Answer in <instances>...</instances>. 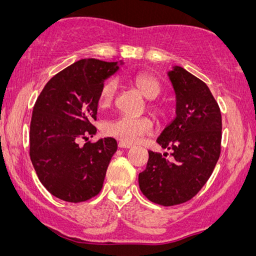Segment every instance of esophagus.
Returning a JSON list of instances; mask_svg holds the SVG:
<instances>
[{"instance_id":"esophagus-1","label":"esophagus","mask_w":256,"mask_h":256,"mask_svg":"<svg viewBox=\"0 0 256 256\" xmlns=\"http://www.w3.org/2000/svg\"><path fill=\"white\" fill-rule=\"evenodd\" d=\"M118 148H121V149H128V148H130V144H128V143H126V142H122V141H120L118 143Z\"/></svg>"}]
</instances>
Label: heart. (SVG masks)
Returning <instances> with one entry per match:
<instances>
[{
	"label": "heart",
	"mask_w": 256,
	"mask_h": 256,
	"mask_svg": "<svg viewBox=\"0 0 256 256\" xmlns=\"http://www.w3.org/2000/svg\"><path fill=\"white\" fill-rule=\"evenodd\" d=\"M132 85L136 90L142 94L146 99L155 100L160 96V80L152 74L146 72H138L132 78ZM118 82L115 79H110L106 82L101 87L99 102L100 106L106 107L113 102L118 94ZM150 110L154 113H160V108L156 104H149ZM102 132L104 135L110 138H118L126 143L138 142L142 136L148 135L152 132V124L148 118H130L127 115H121L114 120L106 121L104 124Z\"/></svg>",
	"instance_id": "heart-1"
}]
</instances>
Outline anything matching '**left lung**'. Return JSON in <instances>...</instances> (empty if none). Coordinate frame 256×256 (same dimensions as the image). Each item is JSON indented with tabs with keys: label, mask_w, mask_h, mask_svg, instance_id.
<instances>
[{
	"label": "left lung",
	"mask_w": 256,
	"mask_h": 256,
	"mask_svg": "<svg viewBox=\"0 0 256 256\" xmlns=\"http://www.w3.org/2000/svg\"><path fill=\"white\" fill-rule=\"evenodd\" d=\"M176 96V118L157 143L168 154L149 152L138 174L142 194L155 204L174 206L190 200L204 186L220 156L222 113L208 85L180 66L168 72Z\"/></svg>",
	"instance_id": "1"
}]
</instances>
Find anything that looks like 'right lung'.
Segmentation results:
<instances>
[{"mask_svg": "<svg viewBox=\"0 0 256 256\" xmlns=\"http://www.w3.org/2000/svg\"><path fill=\"white\" fill-rule=\"evenodd\" d=\"M124 62L88 58L73 62L44 86L30 124V158L38 178L52 196L70 202L88 200L102 188L114 138L79 146L96 135L98 102L104 80Z\"/></svg>", "mask_w": 256, "mask_h": 256, "instance_id": "right-lung-1", "label": "right lung"}]
</instances>
